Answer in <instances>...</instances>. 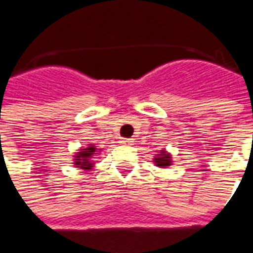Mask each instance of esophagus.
Returning a JSON list of instances; mask_svg holds the SVG:
<instances>
[{
	"mask_svg": "<svg viewBox=\"0 0 253 253\" xmlns=\"http://www.w3.org/2000/svg\"><path fill=\"white\" fill-rule=\"evenodd\" d=\"M121 142L123 143V145H132V142H134V141H132V139H130V138H125V139H122Z\"/></svg>",
	"mask_w": 253,
	"mask_h": 253,
	"instance_id": "esophagus-1",
	"label": "esophagus"
}]
</instances>
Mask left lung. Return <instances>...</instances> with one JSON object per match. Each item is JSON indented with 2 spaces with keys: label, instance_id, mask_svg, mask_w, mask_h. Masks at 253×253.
Masks as SVG:
<instances>
[{
  "label": "left lung",
  "instance_id": "left-lung-1",
  "mask_svg": "<svg viewBox=\"0 0 253 253\" xmlns=\"http://www.w3.org/2000/svg\"><path fill=\"white\" fill-rule=\"evenodd\" d=\"M154 164L160 167V168H167V167H169L172 165V156L170 153H168L167 150H160L159 154H156V157L153 159Z\"/></svg>",
  "mask_w": 253,
  "mask_h": 253
}]
</instances>
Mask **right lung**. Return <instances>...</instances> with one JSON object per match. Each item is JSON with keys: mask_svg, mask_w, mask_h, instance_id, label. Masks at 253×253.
<instances>
[{"mask_svg": "<svg viewBox=\"0 0 253 253\" xmlns=\"http://www.w3.org/2000/svg\"><path fill=\"white\" fill-rule=\"evenodd\" d=\"M100 152V149L94 146L93 143H90L86 148H83L78 150L77 153L74 154L73 157V164L76 168H80L81 170H90L92 167L94 165V156H97Z\"/></svg>", "mask_w": 253, "mask_h": 253, "instance_id": "right-lung-1", "label": "right lung"}]
</instances>
